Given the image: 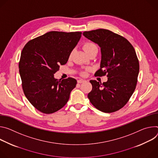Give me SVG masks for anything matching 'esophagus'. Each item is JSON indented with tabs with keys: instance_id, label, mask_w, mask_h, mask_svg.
I'll return each instance as SVG.
<instances>
[{
	"instance_id": "1",
	"label": "esophagus",
	"mask_w": 158,
	"mask_h": 158,
	"mask_svg": "<svg viewBox=\"0 0 158 158\" xmlns=\"http://www.w3.org/2000/svg\"><path fill=\"white\" fill-rule=\"evenodd\" d=\"M77 81H78V83H83V82H85V80H83V79H78Z\"/></svg>"
}]
</instances>
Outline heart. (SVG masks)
Returning a JSON list of instances; mask_svg holds the SVG:
<instances>
[{
  "label": "heart",
  "mask_w": 158,
  "mask_h": 158,
  "mask_svg": "<svg viewBox=\"0 0 158 158\" xmlns=\"http://www.w3.org/2000/svg\"><path fill=\"white\" fill-rule=\"evenodd\" d=\"M83 49H84L85 51L86 52V53H88L89 52L92 51L93 49H97V47L94 43L89 42V43H86L84 44Z\"/></svg>",
  "instance_id": "obj_1"
}]
</instances>
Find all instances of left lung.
<instances>
[{
  "label": "left lung",
  "instance_id": "1",
  "mask_svg": "<svg viewBox=\"0 0 158 158\" xmlns=\"http://www.w3.org/2000/svg\"><path fill=\"white\" fill-rule=\"evenodd\" d=\"M83 35L100 48V68L95 75L108 77L102 84L90 81L92 90L88 98L103 112L117 111L127 103L136 86L139 64L135 49L126 38L107 29L85 31Z\"/></svg>",
  "mask_w": 158,
  "mask_h": 158
}]
</instances>
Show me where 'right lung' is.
<instances>
[{"label":"right lung","instance_id":"1","mask_svg":"<svg viewBox=\"0 0 158 158\" xmlns=\"http://www.w3.org/2000/svg\"><path fill=\"white\" fill-rule=\"evenodd\" d=\"M81 36V32H48L29 41L24 47L19 63L23 89L29 102L44 114L63 107L77 81L58 80L54 74L66 64Z\"/></svg>","mask_w":158,"mask_h":158}]
</instances>
